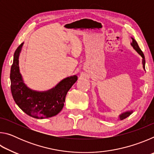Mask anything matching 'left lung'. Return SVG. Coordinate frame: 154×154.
Wrapping results in <instances>:
<instances>
[{
  "instance_id": "obj_1",
  "label": "left lung",
  "mask_w": 154,
  "mask_h": 154,
  "mask_svg": "<svg viewBox=\"0 0 154 154\" xmlns=\"http://www.w3.org/2000/svg\"><path fill=\"white\" fill-rule=\"evenodd\" d=\"M132 38V43H130V45H132V48H134V49L135 51H136L138 54H139V55L142 57V64H143V70L145 71V56H144V54H143V51L140 50V49L139 48V45H138V43L136 41H135L134 38L133 37H131ZM132 113H133V110H128V111H126L123 112V113H122L121 114L119 115L118 116V119L119 120H122V119H124L125 118H126L127 117L130 116V115H131Z\"/></svg>"
}]
</instances>
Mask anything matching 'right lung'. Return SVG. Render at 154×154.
I'll return each instance as SVG.
<instances>
[{
  "instance_id": "add662e5",
  "label": "right lung",
  "mask_w": 154,
  "mask_h": 154,
  "mask_svg": "<svg viewBox=\"0 0 154 154\" xmlns=\"http://www.w3.org/2000/svg\"><path fill=\"white\" fill-rule=\"evenodd\" d=\"M22 43L15 50L11 68L10 80L14 100L17 106L28 116L36 119L48 118L59 113L64 106L66 94L77 81V75L61 80L54 88L46 91L30 89L23 80L20 71L19 57Z\"/></svg>"
}]
</instances>
